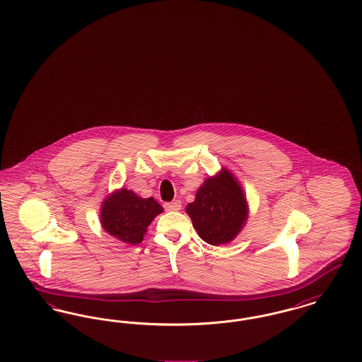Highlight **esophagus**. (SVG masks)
I'll list each match as a JSON object with an SVG mask.
<instances>
[{
	"instance_id": "obj_1",
	"label": "esophagus",
	"mask_w": 362,
	"mask_h": 362,
	"mask_svg": "<svg viewBox=\"0 0 362 362\" xmlns=\"http://www.w3.org/2000/svg\"><path fill=\"white\" fill-rule=\"evenodd\" d=\"M164 207H165V210L176 211V210H180V209H182V204H180V201H173V202L164 204Z\"/></svg>"
}]
</instances>
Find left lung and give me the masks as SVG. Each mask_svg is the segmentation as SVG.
<instances>
[{"label":"left lung","instance_id":"8db88e82","mask_svg":"<svg viewBox=\"0 0 362 362\" xmlns=\"http://www.w3.org/2000/svg\"><path fill=\"white\" fill-rule=\"evenodd\" d=\"M186 211L201 239L211 245L233 240L247 220L244 194L226 170L207 179Z\"/></svg>","mask_w":362,"mask_h":362}]
</instances>
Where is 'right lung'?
<instances>
[{"mask_svg": "<svg viewBox=\"0 0 362 362\" xmlns=\"http://www.w3.org/2000/svg\"><path fill=\"white\" fill-rule=\"evenodd\" d=\"M163 207L153 198H139L133 191L122 189L103 202L102 225L105 232L127 244L144 239L146 226L153 221Z\"/></svg>", "mask_w": 362, "mask_h": 362, "instance_id": "right-lung-1", "label": "right lung"}]
</instances>
